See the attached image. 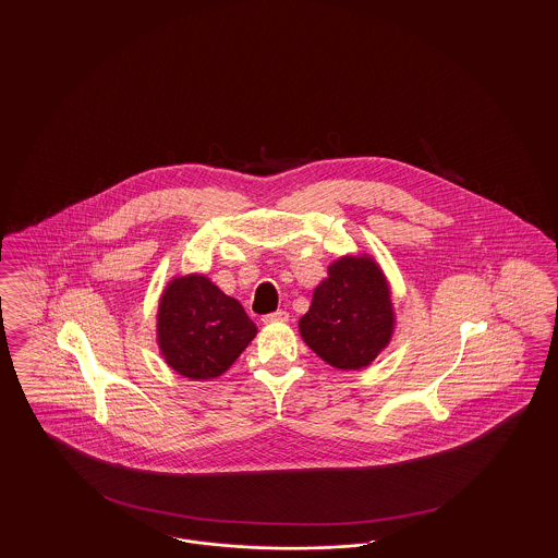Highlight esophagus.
Returning <instances> with one entry per match:
<instances>
[{"mask_svg":"<svg viewBox=\"0 0 558 558\" xmlns=\"http://www.w3.org/2000/svg\"><path fill=\"white\" fill-rule=\"evenodd\" d=\"M274 322H289V314L280 310V312H274V314L264 316V324H274Z\"/></svg>","mask_w":558,"mask_h":558,"instance_id":"obj_1","label":"esophagus"}]
</instances>
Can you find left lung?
<instances>
[{"label": "left lung", "instance_id": "left-lung-1", "mask_svg": "<svg viewBox=\"0 0 558 558\" xmlns=\"http://www.w3.org/2000/svg\"><path fill=\"white\" fill-rule=\"evenodd\" d=\"M305 345L339 371H362L387 349L396 332L391 287L376 259L343 255L312 294L299 319Z\"/></svg>", "mask_w": 558, "mask_h": 558}]
</instances>
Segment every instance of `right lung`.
Here are the masks:
<instances>
[{
  "label": "right lung",
  "instance_id": "add662e5",
  "mask_svg": "<svg viewBox=\"0 0 558 558\" xmlns=\"http://www.w3.org/2000/svg\"><path fill=\"white\" fill-rule=\"evenodd\" d=\"M257 326L239 301L205 274L167 282L157 312V345L169 368L190 380H211L228 371L255 339Z\"/></svg>",
  "mask_w": 558,
  "mask_h": 558
}]
</instances>
